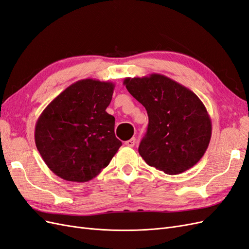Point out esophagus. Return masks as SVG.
<instances>
[{
    "mask_svg": "<svg viewBox=\"0 0 249 249\" xmlns=\"http://www.w3.org/2000/svg\"><path fill=\"white\" fill-rule=\"evenodd\" d=\"M124 144H125L126 146H129V147H133L135 144H136V139H135V138H131L130 140H126V141L124 142Z\"/></svg>",
    "mask_w": 249,
    "mask_h": 249,
    "instance_id": "34e87169",
    "label": "esophagus"
}]
</instances>
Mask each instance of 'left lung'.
Masks as SVG:
<instances>
[{"label":"left lung","instance_id":"8db88e82","mask_svg":"<svg viewBox=\"0 0 249 249\" xmlns=\"http://www.w3.org/2000/svg\"><path fill=\"white\" fill-rule=\"evenodd\" d=\"M124 84L147 111V131L138 148L143 160L171 176L193 167L212 136V123L199 97L160 73L126 78Z\"/></svg>","mask_w":249,"mask_h":249}]
</instances>
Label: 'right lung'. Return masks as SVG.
Listing matches in <instances>:
<instances>
[{"label":"right lung","mask_w":249,"mask_h":249,"mask_svg":"<svg viewBox=\"0 0 249 249\" xmlns=\"http://www.w3.org/2000/svg\"><path fill=\"white\" fill-rule=\"evenodd\" d=\"M115 85L77 81L56 96L35 125V144L47 166L69 182L84 183L107 167L122 146L115 118L106 112Z\"/></svg>","instance_id":"right-lung-1"}]
</instances>
